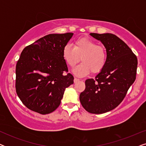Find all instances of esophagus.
<instances>
[{"label":"esophagus","mask_w":146,"mask_h":146,"mask_svg":"<svg viewBox=\"0 0 146 146\" xmlns=\"http://www.w3.org/2000/svg\"><path fill=\"white\" fill-rule=\"evenodd\" d=\"M79 80H80L76 78H74V83H76L77 82H78Z\"/></svg>","instance_id":"1"}]
</instances>
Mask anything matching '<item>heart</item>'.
<instances>
[{"instance_id":"heart-1","label":"heart","mask_w":146,"mask_h":146,"mask_svg":"<svg viewBox=\"0 0 146 146\" xmlns=\"http://www.w3.org/2000/svg\"><path fill=\"white\" fill-rule=\"evenodd\" d=\"M62 57L69 67L73 68L82 60L80 64L73 70V73L84 77L91 72L98 73L102 70L106 62V52L102 46L88 38H80L74 44H67L63 48Z\"/></svg>"}]
</instances>
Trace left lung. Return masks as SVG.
Masks as SVG:
<instances>
[{"label":"left lung","mask_w":146,"mask_h":146,"mask_svg":"<svg viewBox=\"0 0 146 146\" xmlns=\"http://www.w3.org/2000/svg\"><path fill=\"white\" fill-rule=\"evenodd\" d=\"M106 50V62L95 79L85 81L80 101L87 111L96 114L112 110L120 104L136 76L137 59L126 44L111 33H90Z\"/></svg>","instance_id":"8db88e82"}]
</instances>
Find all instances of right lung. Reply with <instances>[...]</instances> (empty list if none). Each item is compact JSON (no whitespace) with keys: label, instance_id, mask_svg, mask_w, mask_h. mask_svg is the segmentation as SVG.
<instances>
[{"label":"right lung","instance_id":"add662e5","mask_svg":"<svg viewBox=\"0 0 146 146\" xmlns=\"http://www.w3.org/2000/svg\"><path fill=\"white\" fill-rule=\"evenodd\" d=\"M73 33L50 34L27 46L16 67V91L28 108L41 114L60 104L65 89L74 83L62 57Z\"/></svg>","mask_w":146,"mask_h":146}]
</instances>
